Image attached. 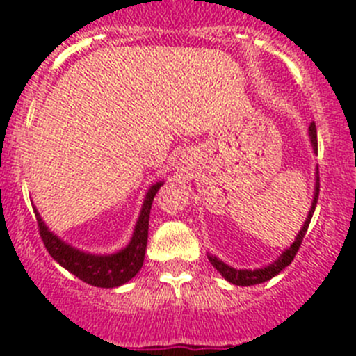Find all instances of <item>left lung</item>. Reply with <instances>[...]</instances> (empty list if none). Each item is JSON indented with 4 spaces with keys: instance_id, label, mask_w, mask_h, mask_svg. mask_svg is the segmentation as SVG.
<instances>
[{
    "instance_id": "1",
    "label": "left lung",
    "mask_w": 356,
    "mask_h": 356,
    "mask_svg": "<svg viewBox=\"0 0 356 356\" xmlns=\"http://www.w3.org/2000/svg\"><path fill=\"white\" fill-rule=\"evenodd\" d=\"M308 136H310L314 152L317 153V127H315L314 122H312L310 127H308ZM317 175H318V172H317ZM318 188H321V184H318V177H317V182H315L314 201H312V207H310V211H308L307 220H305L301 231L298 232V236H296V239L293 241V245H291L288 250H284V253H282L281 257L274 261V264L267 265V267L254 268V270H238V268L229 267L227 264H224L222 260H218V258L213 257V254H208V260H210V264L213 265L218 272H220L222 277H224L225 281L232 282V284H236V286H254V284H261V282H265V281H270V279L275 277L279 272L284 270L291 261L294 260V257H296L298 250H300V246H301V241H303L305 234H307L308 225H310L312 215H314L315 207H317Z\"/></svg>"
}]
</instances>
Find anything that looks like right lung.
<instances>
[{"instance_id":"1","label":"right lung","mask_w":356,"mask_h":356,"mask_svg":"<svg viewBox=\"0 0 356 356\" xmlns=\"http://www.w3.org/2000/svg\"><path fill=\"white\" fill-rule=\"evenodd\" d=\"M161 186H163V182H156L148 189L131 243L124 250L117 251L113 254H91L75 250V248L67 245L65 241H62L58 236L53 234L46 227L38 210H34L39 234H41L46 250L51 254L53 260L58 261L63 268H67L75 277L88 282V284L96 286V288H117V286L125 284L141 270L143 261H145L149 211H152L153 198H155Z\"/></svg>"}]
</instances>
